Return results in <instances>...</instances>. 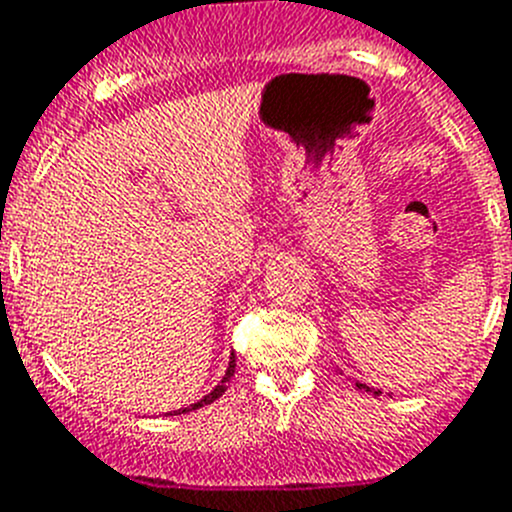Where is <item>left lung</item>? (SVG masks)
Returning <instances> with one entry per match:
<instances>
[{
    "label": "left lung",
    "instance_id": "obj_1",
    "mask_svg": "<svg viewBox=\"0 0 512 512\" xmlns=\"http://www.w3.org/2000/svg\"><path fill=\"white\" fill-rule=\"evenodd\" d=\"M358 388H365V391H370V388L365 386V383H358ZM373 393H375V396H378V393H381V391H373Z\"/></svg>",
    "mask_w": 512,
    "mask_h": 512
}]
</instances>
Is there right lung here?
<instances>
[{
  "label": "right lung",
  "instance_id": "obj_1",
  "mask_svg": "<svg viewBox=\"0 0 512 512\" xmlns=\"http://www.w3.org/2000/svg\"><path fill=\"white\" fill-rule=\"evenodd\" d=\"M236 373V355H231V363H228V370H225V375H223V381L218 383V386L213 388V391L208 393V396L205 398H200L198 403H192V406H187V409H180L182 414H187V411H195V409H200V406H208V403H213L215 398H220L225 393V388H228V381H231V375ZM177 414V411H175Z\"/></svg>",
  "mask_w": 512,
  "mask_h": 512
}]
</instances>
